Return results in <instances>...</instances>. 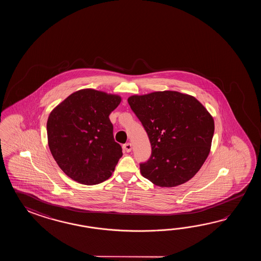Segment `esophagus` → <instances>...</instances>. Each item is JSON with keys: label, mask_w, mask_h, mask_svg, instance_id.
<instances>
[{"label": "esophagus", "mask_w": 261, "mask_h": 261, "mask_svg": "<svg viewBox=\"0 0 261 261\" xmlns=\"http://www.w3.org/2000/svg\"><path fill=\"white\" fill-rule=\"evenodd\" d=\"M132 144L130 143H127V144H124L123 145V149H124V151H126V152H130L132 151Z\"/></svg>", "instance_id": "1"}]
</instances>
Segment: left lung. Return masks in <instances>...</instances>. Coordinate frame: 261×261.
Returning <instances> with one entry per match:
<instances>
[{
  "mask_svg": "<svg viewBox=\"0 0 261 261\" xmlns=\"http://www.w3.org/2000/svg\"><path fill=\"white\" fill-rule=\"evenodd\" d=\"M128 102L152 147L140 164L142 175L161 188L188 182L210 153L215 122L209 112L193 96L171 90L134 95Z\"/></svg>",
  "mask_w": 261,
  "mask_h": 261,
  "instance_id": "1",
  "label": "left lung"
}]
</instances>
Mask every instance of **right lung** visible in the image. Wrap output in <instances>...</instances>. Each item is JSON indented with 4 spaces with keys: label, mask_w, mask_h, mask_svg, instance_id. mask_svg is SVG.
<instances>
[{
    "label": "right lung",
    "mask_w": 261,
    "mask_h": 261,
    "mask_svg": "<svg viewBox=\"0 0 261 261\" xmlns=\"http://www.w3.org/2000/svg\"><path fill=\"white\" fill-rule=\"evenodd\" d=\"M121 101L117 95L81 89L50 113L46 123L51 154L63 172L92 186L107 180L122 156L109 115Z\"/></svg>",
    "instance_id": "obj_1"
}]
</instances>
